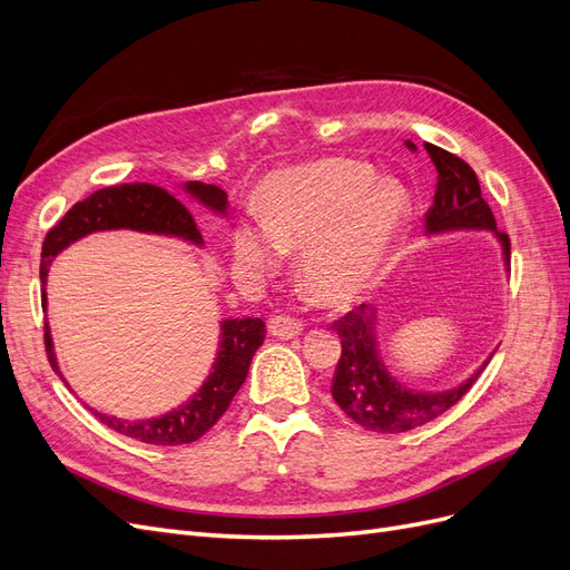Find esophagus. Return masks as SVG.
I'll use <instances>...</instances> for the list:
<instances>
[{
    "label": "esophagus",
    "instance_id": "34e87169",
    "mask_svg": "<svg viewBox=\"0 0 570 570\" xmlns=\"http://www.w3.org/2000/svg\"><path fill=\"white\" fill-rule=\"evenodd\" d=\"M302 331H304V325H302V321H297V318L273 316V318L268 321V333H271L273 337H278V340H292V337L302 335Z\"/></svg>",
    "mask_w": 570,
    "mask_h": 570
}]
</instances>
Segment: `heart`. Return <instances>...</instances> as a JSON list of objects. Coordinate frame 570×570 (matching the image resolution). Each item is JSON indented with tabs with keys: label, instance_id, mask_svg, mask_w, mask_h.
I'll return each instance as SVG.
<instances>
[{
	"label": "heart",
	"instance_id": "heart-1",
	"mask_svg": "<svg viewBox=\"0 0 570 570\" xmlns=\"http://www.w3.org/2000/svg\"><path fill=\"white\" fill-rule=\"evenodd\" d=\"M413 218V197L396 178H377L354 159H323L273 174L262 187V216L239 218L237 264L275 273L299 252V278L327 306L361 299L383 278Z\"/></svg>",
	"mask_w": 570,
	"mask_h": 570
}]
</instances>
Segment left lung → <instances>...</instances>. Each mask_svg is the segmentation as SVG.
Listing matches in <instances>:
<instances>
[{
    "instance_id": "left-lung-1",
    "label": "left lung",
    "mask_w": 570,
    "mask_h": 570,
    "mask_svg": "<svg viewBox=\"0 0 570 570\" xmlns=\"http://www.w3.org/2000/svg\"><path fill=\"white\" fill-rule=\"evenodd\" d=\"M411 151L416 145L404 142ZM430 161L438 168L435 204L425 216V233H459V230H490L499 247H502L504 266L511 262L509 235L497 230V220L488 202L480 195V183L475 170L454 154L425 142ZM342 340V356L333 377V400L347 416L361 428L373 433H406L419 425H425L452 409L461 396L471 390L480 373L485 371L494 352L482 364L461 381L446 390H413L390 373L381 356L377 342V312L361 304L337 323Z\"/></svg>"
}]
</instances>
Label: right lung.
<instances>
[{
	"instance_id": "obj_1",
	"label": "right lung",
	"mask_w": 570,
	"mask_h": 570,
	"mask_svg": "<svg viewBox=\"0 0 570 570\" xmlns=\"http://www.w3.org/2000/svg\"><path fill=\"white\" fill-rule=\"evenodd\" d=\"M183 193L199 202L204 209H209L218 216L228 214V195L216 185H206L199 180H189L183 185ZM128 228L137 233L178 237L187 245L204 247L202 233L193 214L187 206L178 202L166 189L149 185V183H132V185H116L97 189L95 195L73 204V209L51 228L42 245V264H40V281L42 289L47 285V273L55 258L76 239L99 233V230H118ZM42 308H47V292H42ZM266 325L262 318H226L220 321V340L218 352L212 364L209 375L202 387L189 396L180 406L170 409L161 416L145 419V421H128L107 416V413L90 409L95 416L109 425L116 433L132 438L145 444L159 446H176L189 444L199 440L209 430L226 409L230 406L233 396L243 387L249 373L252 356L264 344ZM45 347L47 358L55 373L66 383V377L59 371V361L55 354V342H51L49 325H45ZM68 387V383H66Z\"/></svg>"
}]
</instances>
